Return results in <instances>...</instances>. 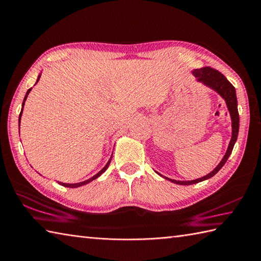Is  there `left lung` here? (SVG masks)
<instances>
[{"label": "left lung", "mask_w": 261, "mask_h": 261, "mask_svg": "<svg viewBox=\"0 0 261 261\" xmlns=\"http://www.w3.org/2000/svg\"><path fill=\"white\" fill-rule=\"evenodd\" d=\"M193 73H194V76L198 78L199 82H202L203 84L209 86L210 88H213V90L217 92L218 94L225 100L226 105H227V108H228L230 118H232V139H230L228 149H227V151H226L224 158L222 159V161L219 162V165L216 167L213 171H211L210 174L201 177V178H199V179H194V180H175V179H169L166 177V179H169L173 181V183L179 184V185H192V184L199 183V181L208 179V178H210V177H213L217 174L220 170V168H222V167L225 165V162L227 161L230 153H232L235 142H237V140H238L239 126H240L237 93H235L234 86L227 81V78H226L222 72H219L218 70H216L211 67H203V68H200V69H195L193 71Z\"/></svg>", "instance_id": "8db88e82"}]
</instances>
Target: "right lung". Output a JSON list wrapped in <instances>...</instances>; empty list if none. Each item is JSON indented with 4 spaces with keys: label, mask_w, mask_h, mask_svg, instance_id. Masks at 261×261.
Wrapping results in <instances>:
<instances>
[{
    "label": "right lung",
    "mask_w": 261,
    "mask_h": 261,
    "mask_svg": "<svg viewBox=\"0 0 261 261\" xmlns=\"http://www.w3.org/2000/svg\"><path fill=\"white\" fill-rule=\"evenodd\" d=\"M39 77H41V76H38V78H37V82L39 81ZM31 91H32V88H29V90H28V91H27V93H26V96H24L23 102H22V108H23V105H24V101H26L27 96H28V94H29V92H31ZM21 114H22V109H21V111H20V115H19V125H20V118H21ZM111 158H112V156H111ZM111 158H110V160H109V161H108V164L105 166V168H102V169L99 171V173H97L96 175L93 176L92 178H90V179L84 180V181H81V183H76V184H66V183H61V181H59V184L62 185V186H66V188H71V189H73V188H80V186H82V185H85V184H87V183H90V181H92L93 179L97 178V177H99L101 174L105 173V171L108 169V167H109V165H110Z\"/></svg>",
    "instance_id": "right-lung-1"
}]
</instances>
